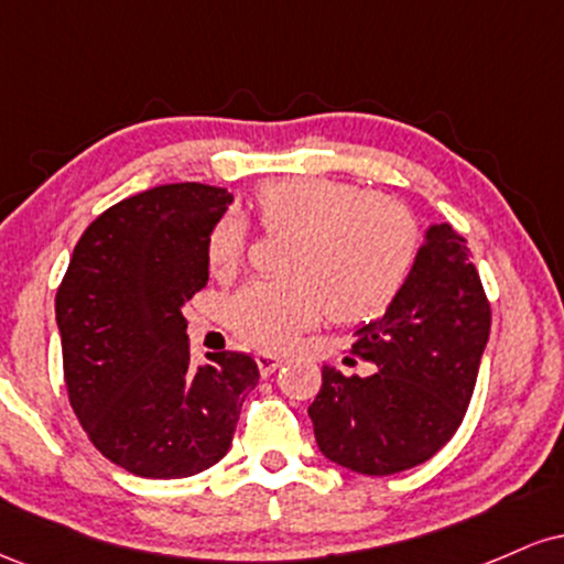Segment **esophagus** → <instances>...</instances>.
Segmentation results:
<instances>
[{"label": "esophagus", "mask_w": 564, "mask_h": 564, "mask_svg": "<svg viewBox=\"0 0 564 564\" xmlns=\"http://www.w3.org/2000/svg\"><path fill=\"white\" fill-rule=\"evenodd\" d=\"M257 366H260L262 377H270V373L278 371V368L283 366V360L275 358V355H270V352H260L257 355Z\"/></svg>", "instance_id": "obj_1"}]
</instances>
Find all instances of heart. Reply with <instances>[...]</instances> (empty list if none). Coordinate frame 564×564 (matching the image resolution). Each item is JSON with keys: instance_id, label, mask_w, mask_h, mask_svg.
Wrapping results in <instances>:
<instances>
[{"instance_id": "1", "label": "heart", "mask_w": 564, "mask_h": 564, "mask_svg": "<svg viewBox=\"0 0 564 564\" xmlns=\"http://www.w3.org/2000/svg\"><path fill=\"white\" fill-rule=\"evenodd\" d=\"M268 232H289L281 281L246 283L228 300L232 332L264 349H289L321 321L364 323L390 307L419 251L416 219L394 198L334 177H283L257 187ZM249 232L225 215L206 238L212 275L241 268Z\"/></svg>"}]
</instances>
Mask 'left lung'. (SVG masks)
<instances>
[{
	"mask_svg": "<svg viewBox=\"0 0 564 564\" xmlns=\"http://www.w3.org/2000/svg\"><path fill=\"white\" fill-rule=\"evenodd\" d=\"M488 334L490 304L467 241L430 225L400 294L355 332L352 352L377 371L345 377L323 366L307 408L323 456L373 477L435 456L467 413Z\"/></svg>",
	"mask_w": 564,
	"mask_h": 564,
	"instance_id": "obj_1",
	"label": "left lung"
}]
</instances>
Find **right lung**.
<instances>
[{
  "mask_svg": "<svg viewBox=\"0 0 564 564\" xmlns=\"http://www.w3.org/2000/svg\"><path fill=\"white\" fill-rule=\"evenodd\" d=\"M225 187L174 183L119 200L84 230L55 296L68 400L95 448L151 480L209 469L230 451L249 355L191 364L185 302L209 281L206 238Z\"/></svg>",
  "mask_w": 564,
  "mask_h": 564,
  "instance_id": "1",
  "label": "right lung"
}]
</instances>
